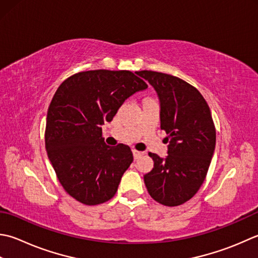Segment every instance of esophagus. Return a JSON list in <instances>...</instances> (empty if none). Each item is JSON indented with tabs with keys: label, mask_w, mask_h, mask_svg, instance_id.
<instances>
[{
	"label": "esophagus",
	"mask_w": 258,
	"mask_h": 258,
	"mask_svg": "<svg viewBox=\"0 0 258 258\" xmlns=\"http://www.w3.org/2000/svg\"><path fill=\"white\" fill-rule=\"evenodd\" d=\"M132 152H133V156H134V159H135V160L140 159L141 156L143 155V152H140V151H136V150H133Z\"/></svg>",
	"instance_id": "obj_1"
}]
</instances>
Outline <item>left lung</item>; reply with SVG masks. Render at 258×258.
<instances>
[{"label":"left lung","mask_w":258,"mask_h":258,"mask_svg":"<svg viewBox=\"0 0 258 258\" xmlns=\"http://www.w3.org/2000/svg\"><path fill=\"white\" fill-rule=\"evenodd\" d=\"M152 86L160 100L161 130L168 155L149 153L153 169L144 175L150 196L159 204L174 207L184 204L204 183L216 146V130L208 104L184 80L162 73L138 72Z\"/></svg>","instance_id":"obj_1"}]
</instances>
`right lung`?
<instances>
[{
    "label": "right lung",
    "instance_id": "right-lung-1",
    "mask_svg": "<svg viewBox=\"0 0 258 258\" xmlns=\"http://www.w3.org/2000/svg\"><path fill=\"white\" fill-rule=\"evenodd\" d=\"M146 88L138 74L99 69L72 76L53 95L45 150L59 182L79 203L95 206L115 196L133 154L125 144L106 145L102 125L126 99Z\"/></svg>",
    "mask_w": 258,
    "mask_h": 258
}]
</instances>
